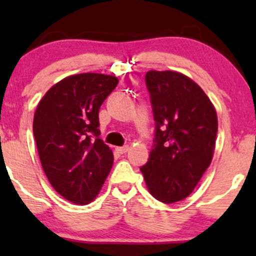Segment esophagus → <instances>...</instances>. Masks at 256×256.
Here are the masks:
<instances>
[{"label": "esophagus", "instance_id": "obj_1", "mask_svg": "<svg viewBox=\"0 0 256 256\" xmlns=\"http://www.w3.org/2000/svg\"><path fill=\"white\" fill-rule=\"evenodd\" d=\"M128 149H130V146H116V150L118 152H120V154H125V152H128Z\"/></svg>", "mask_w": 256, "mask_h": 256}]
</instances>
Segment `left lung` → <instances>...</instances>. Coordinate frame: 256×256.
Returning a JSON list of instances; mask_svg holds the SVG:
<instances>
[{
	"label": "left lung",
	"instance_id": "8db88e82",
	"mask_svg": "<svg viewBox=\"0 0 256 256\" xmlns=\"http://www.w3.org/2000/svg\"><path fill=\"white\" fill-rule=\"evenodd\" d=\"M146 83L156 131L140 172L155 198L174 204L194 192L212 162L218 116L204 91L183 73L152 70Z\"/></svg>",
	"mask_w": 256,
	"mask_h": 256
}]
</instances>
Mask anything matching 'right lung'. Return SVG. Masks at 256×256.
<instances>
[{
    "label": "right lung",
    "mask_w": 256,
    "mask_h": 256,
    "mask_svg": "<svg viewBox=\"0 0 256 256\" xmlns=\"http://www.w3.org/2000/svg\"><path fill=\"white\" fill-rule=\"evenodd\" d=\"M118 82L102 73L70 76L46 91L34 112V134L44 173L76 204L95 200L113 166V152L98 138V110Z\"/></svg>",
    "instance_id": "1"
}]
</instances>
